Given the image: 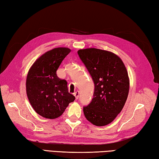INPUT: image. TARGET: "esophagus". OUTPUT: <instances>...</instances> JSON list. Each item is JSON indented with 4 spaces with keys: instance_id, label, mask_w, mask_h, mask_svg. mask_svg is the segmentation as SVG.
<instances>
[{
    "instance_id": "34e87169",
    "label": "esophagus",
    "mask_w": 159,
    "mask_h": 159,
    "mask_svg": "<svg viewBox=\"0 0 159 159\" xmlns=\"http://www.w3.org/2000/svg\"><path fill=\"white\" fill-rule=\"evenodd\" d=\"M74 96H75V98H76L77 100L79 98V96H80V92L79 91H76V92L74 93Z\"/></svg>"
}]
</instances>
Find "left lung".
Masks as SVG:
<instances>
[{"mask_svg": "<svg viewBox=\"0 0 159 159\" xmlns=\"http://www.w3.org/2000/svg\"><path fill=\"white\" fill-rule=\"evenodd\" d=\"M77 53L94 83L93 98L83 107L84 116L93 125L105 126L120 113L129 95L126 67L119 57L105 50L89 48Z\"/></svg>", "mask_w": 159, "mask_h": 159, "instance_id": "8db88e82", "label": "left lung"}]
</instances>
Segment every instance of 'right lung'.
<instances>
[{
    "label": "right lung",
    "mask_w": 159,
    "mask_h": 159,
    "mask_svg": "<svg viewBox=\"0 0 159 159\" xmlns=\"http://www.w3.org/2000/svg\"><path fill=\"white\" fill-rule=\"evenodd\" d=\"M71 50L58 47L41 56L30 68L26 78V93L30 105L38 115L47 119L60 116L75 101L68 92L67 82L57 71Z\"/></svg>",
    "instance_id": "obj_1"
}]
</instances>
